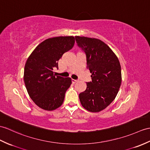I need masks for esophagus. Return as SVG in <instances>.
Here are the masks:
<instances>
[{
  "label": "esophagus",
  "mask_w": 150,
  "mask_h": 150,
  "mask_svg": "<svg viewBox=\"0 0 150 150\" xmlns=\"http://www.w3.org/2000/svg\"><path fill=\"white\" fill-rule=\"evenodd\" d=\"M71 81H72V82L73 83H75V82H78V81L77 80H75V79H71Z\"/></svg>",
  "instance_id": "esophagus-1"
}]
</instances>
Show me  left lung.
Returning a JSON list of instances; mask_svg holds the SVG:
<instances>
[{
  "mask_svg": "<svg viewBox=\"0 0 150 150\" xmlns=\"http://www.w3.org/2000/svg\"><path fill=\"white\" fill-rule=\"evenodd\" d=\"M78 46L85 52L87 68L92 81L79 94L82 107L92 112L105 109L116 98L121 83V65L110 47L96 38L75 36Z\"/></svg>",
  "mask_w": 150,
  "mask_h": 150,
  "instance_id": "left-lung-1",
  "label": "left lung"
}]
</instances>
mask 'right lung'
Listing matches in <instances>:
<instances>
[{"label":"right lung","instance_id":"1","mask_svg":"<svg viewBox=\"0 0 150 150\" xmlns=\"http://www.w3.org/2000/svg\"><path fill=\"white\" fill-rule=\"evenodd\" d=\"M74 44V36L48 38L38 45L28 57L24 82L30 98L41 109L54 110L63 103L71 79L55 76L53 69L58 68L59 60Z\"/></svg>","mask_w":150,"mask_h":150}]
</instances>
